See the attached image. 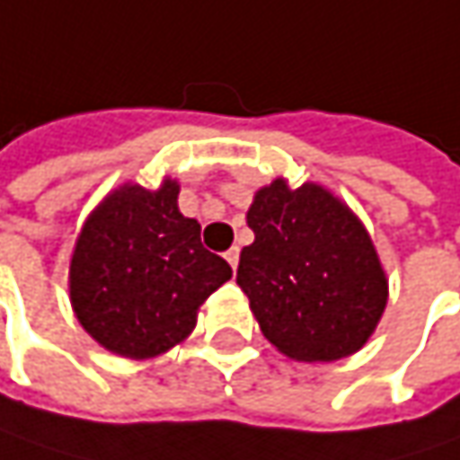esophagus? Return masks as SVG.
Instances as JSON below:
<instances>
[{"label":"esophagus","instance_id":"34e87169","mask_svg":"<svg viewBox=\"0 0 460 460\" xmlns=\"http://www.w3.org/2000/svg\"><path fill=\"white\" fill-rule=\"evenodd\" d=\"M226 260H229V265H231V270H236V265H239V247H231L229 252H226Z\"/></svg>","mask_w":460,"mask_h":460}]
</instances>
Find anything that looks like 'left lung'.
Listing matches in <instances>:
<instances>
[{
  "label": "left lung",
  "mask_w": 460,
  "mask_h": 460,
  "mask_svg": "<svg viewBox=\"0 0 460 460\" xmlns=\"http://www.w3.org/2000/svg\"><path fill=\"white\" fill-rule=\"evenodd\" d=\"M255 242L242 250L236 284L262 336L294 362H336L372 338L388 276L359 216L317 181L279 176L247 210Z\"/></svg>",
  "instance_id": "1"
}]
</instances>
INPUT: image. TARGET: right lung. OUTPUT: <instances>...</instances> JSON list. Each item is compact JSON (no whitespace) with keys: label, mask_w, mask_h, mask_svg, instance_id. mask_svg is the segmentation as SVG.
<instances>
[{"label":"right lung","mask_w":460,"mask_h":460,"mask_svg":"<svg viewBox=\"0 0 460 460\" xmlns=\"http://www.w3.org/2000/svg\"><path fill=\"white\" fill-rule=\"evenodd\" d=\"M179 181L158 190L124 181L91 210L69 260V305L106 351L153 359L198 325L205 299L231 279L208 252L200 224L181 216Z\"/></svg>","instance_id":"add662e5"}]
</instances>
